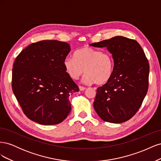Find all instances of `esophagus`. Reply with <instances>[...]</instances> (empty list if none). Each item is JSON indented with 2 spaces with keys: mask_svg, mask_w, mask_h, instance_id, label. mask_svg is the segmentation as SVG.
Returning a JSON list of instances; mask_svg holds the SVG:
<instances>
[{
  "mask_svg": "<svg viewBox=\"0 0 161 161\" xmlns=\"http://www.w3.org/2000/svg\"><path fill=\"white\" fill-rule=\"evenodd\" d=\"M79 89H80V91H84V90H85V87H84V86H79Z\"/></svg>",
  "mask_w": 161,
  "mask_h": 161,
  "instance_id": "esophagus-1",
  "label": "esophagus"
}]
</instances>
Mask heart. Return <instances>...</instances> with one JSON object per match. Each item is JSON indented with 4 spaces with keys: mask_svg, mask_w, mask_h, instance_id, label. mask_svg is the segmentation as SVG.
<instances>
[{
    "mask_svg": "<svg viewBox=\"0 0 161 161\" xmlns=\"http://www.w3.org/2000/svg\"><path fill=\"white\" fill-rule=\"evenodd\" d=\"M63 65L73 79H79L85 72L83 81L86 84L107 83L113 75L114 62L111 53L90 47L77 50L73 57H66Z\"/></svg>",
    "mask_w": 161,
    "mask_h": 161,
    "instance_id": "1",
    "label": "heart"
}]
</instances>
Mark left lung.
<instances>
[{
  "label": "left lung",
  "instance_id": "8db88e82",
  "mask_svg": "<svg viewBox=\"0 0 161 161\" xmlns=\"http://www.w3.org/2000/svg\"><path fill=\"white\" fill-rule=\"evenodd\" d=\"M91 46L107 47L114 61L111 79L97 89L95 111L107 122L129 120L142 105L148 89L149 63L142 47L136 40L122 36Z\"/></svg>",
  "mask_w": 161,
  "mask_h": 161
}]
</instances>
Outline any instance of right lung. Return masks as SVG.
Returning <instances> with one entry per match:
<instances>
[{"instance_id":"add662e5","label":"right lung","mask_w":161,"mask_h":161,"mask_svg":"<svg viewBox=\"0 0 161 161\" xmlns=\"http://www.w3.org/2000/svg\"><path fill=\"white\" fill-rule=\"evenodd\" d=\"M70 51L66 42L43 40L31 43L17 56L12 89L29 119L42 125H55L69 114V97L79 91L63 65Z\"/></svg>"}]
</instances>
